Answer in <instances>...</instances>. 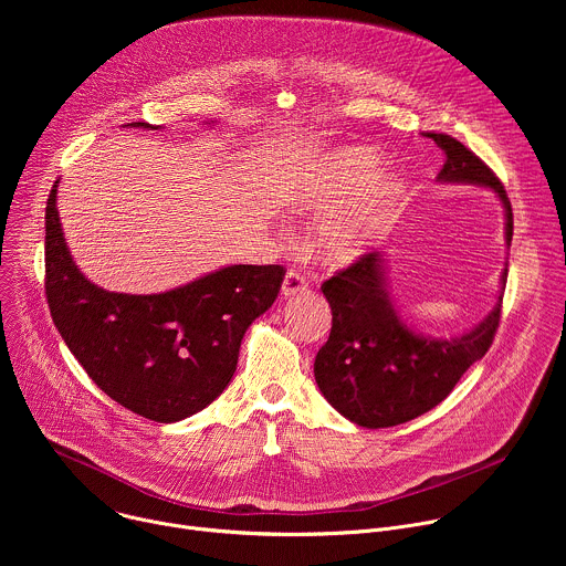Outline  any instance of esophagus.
Instances as JSON below:
<instances>
[{"mask_svg":"<svg viewBox=\"0 0 566 566\" xmlns=\"http://www.w3.org/2000/svg\"><path fill=\"white\" fill-rule=\"evenodd\" d=\"M308 289V282L302 273L297 271H289L284 275V282H282V295L284 297H291V295H297V293H304Z\"/></svg>","mask_w":566,"mask_h":566,"instance_id":"34e87169","label":"esophagus"}]
</instances>
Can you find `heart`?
I'll use <instances>...</instances> for the list:
<instances>
[{
	"label": "heart",
	"instance_id": "1",
	"mask_svg": "<svg viewBox=\"0 0 566 566\" xmlns=\"http://www.w3.org/2000/svg\"><path fill=\"white\" fill-rule=\"evenodd\" d=\"M380 156L367 147H343L297 170L286 201L300 212H327L313 230L322 262L347 266L382 234L402 199L396 175L378 170Z\"/></svg>",
	"mask_w": 566,
	"mask_h": 566
}]
</instances>
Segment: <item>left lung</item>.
<instances>
[{
  "instance_id": "8db88e82",
  "label": "left lung",
  "mask_w": 566,
  "mask_h": 566,
  "mask_svg": "<svg viewBox=\"0 0 566 566\" xmlns=\"http://www.w3.org/2000/svg\"><path fill=\"white\" fill-rule=\"evenodd\" d=\"M446 154L443 184L491 188L506 210V247L513 239V208L502 181L463 143L428 132ZM502 291L493 311L474 329L454 338H428L402 322L387 286L385 260L367 253L322 284L332 306V334L315 356L313 374L332 406L360 428L408 423L454 389L465 369L486 356L502 317Z\"/></svg>"
}]
</instances>
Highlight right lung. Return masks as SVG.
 <instances>
[{"mask_svg": "<svg viewBox=\"0 0 566 566\" xmlns=\"http://www.w3.org/2000/svg\"><path fill=\"white\" fill-rule=\"evenodd\" d=\"M55 195L57 181L44 217V291L69 352L109 398L149 421L175 423L210 406L237 369L241 338L275 302L286 271L234 264L166 293L105 291L75 266Z\"/></svg>", "mask_w": 566, "mask_h": 566, "instance_id": "right-lung-1", "label": "right lung"}]
</instances>
